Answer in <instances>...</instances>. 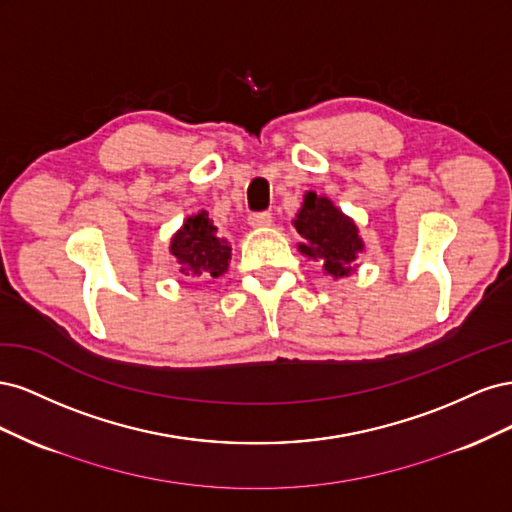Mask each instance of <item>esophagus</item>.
<instances>
[{
  "label": "esophagus",
  "instance_id": "1",
  "mask_svg": "<svg viewBox=\"0 0 512 512\" xmlns=\"http://www.w3.org/2000/svg\"><path fill=\"white\" fill-rule=\"evenodd\" d=\"M273 218L269 211H260V213H252L250 215V226L252 228H265V226H271Z\"/></svg>",
  "mask_w": 512,
  "mask_h": 512
}]
</instances>
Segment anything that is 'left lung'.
Here are the masks:
<instances>
[{
	"label": "left lung",
	"instance_id": "left-lung-1",
	"mask_svg": "<svg viewBox=\"0 0 512 512\" xmlns=\"http://www.w3.org/2000/svg\"><path fill=\"white\" fill-rule=\"evenodd\" d=\"M294 228L305 241L299 250L309 258L320 260L324 271L335 277L348 275L356 252H363V241L354 222L333 207L329 198L316 196L314 192L305 196Z\"/></svg>",
	"mask_w": 512,
	"mask_h": 512
}]
</instances>
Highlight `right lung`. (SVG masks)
Instances as JSON below:
<instances>
[{
  "instance_id": "1",
  "label": "right lung",
  "mask_w": 512,
  "mask_h": 512,
  "mask_svg": "<svg viewBox=\"0 0 512 512\" xmlns=\"http://www.w3.org/2000/svg\"><path fill=\"white\" fill-rule=\"evenodd\" d=\"M170 252L181 265L185 275H211L226 273L230 262V247L218 237V228L207 218V211L192 215L183 228L170 241Z\"/></svg>"
}]
</instances>
